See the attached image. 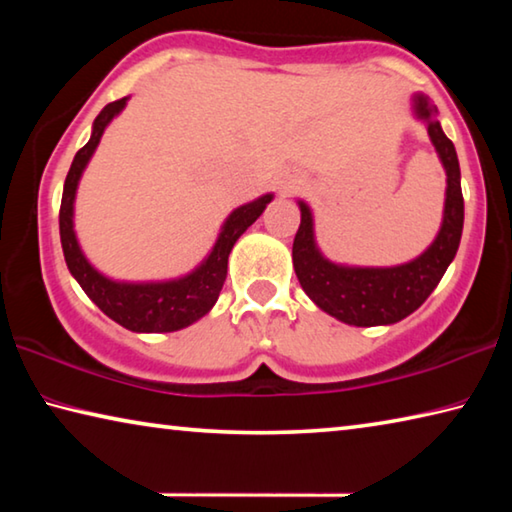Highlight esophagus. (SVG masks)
I'll list each match as a JSON object with an SVG mask.
<instances>
[{
    "mask_svg": "<svg viewBox=\"0 0 512 512\" xmlns=\"http://www.w3.org/2000/svg\"><path fill=\"white\" fill-rule=\"evenodd\" d=\"M296 187H298V180H296V178H289V176H287V178L280 180V192H282V194H291Z\"/></svg>",
    "mask_w": 512,
    "mask_h": 512,
    "instance_id": "34e87169",
    "label": "esophagus"
}]
</instances>
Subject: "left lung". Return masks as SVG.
Here are the masks:
<instances>
[{
  "mask_svg": "<svg viewBox=\"0 0 512 512\" xmlns=\"http://www.w3.org/2000/svg\"><path fill=\"white\" fill-rule=\"evenodd\" d=\"M413 115L427 126L429 140L447 176L443 223L436 239L422 255L397 266H345L329 262L316 244L311 207L305 201H298L300 228L293 239V268L300 287L316 307L345 325H393L413 314L443 280L461 244L463 192L456 149L443 133L438 108L429 97L415 94Z\"/></svg>",
  "mask_w": 512,
  "mask_h": 512,
  "instance_id": "8db88e82",
  "label": "left lung"
}]
</instances>
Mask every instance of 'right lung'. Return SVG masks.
Listing matches in <instances>:
<instances>
[{
    "instance_id": "obj_1",
    "label": "right lung",
    "mask_w": 512,
    "mask_h": 512,
    "mask_svg": "<svg viewBox=\"0 0 512 512\" xmlns=\"http://www.w3.org/2000/svg\"><path fill=\"white\" fill-rule=\"evenodd\" d=\"M126 101L128 97L112 101L99 112L92 124L88 144L74 155V162L65 178L63 201H60V244H63L69 273L74 275V280L81 284L88 298L108 318L115 320L121 327L131 329V332H178V329L189 327L198 318H203L214 307V302L219 300L225 273H228V257L232 246L262 216L266 205L273 201V194H264L232 210L221 225V232L214 241L210 255L192 273L158 282H119L103 275L88 262L79 239H76L74 201L79 180L94 151H97L103 131L126 108Z\"/></svg>"
}]
</instances>
